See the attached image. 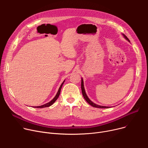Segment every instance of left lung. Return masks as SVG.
I'll return each instance as SVG.
<instances>
[{
  "label": "left lung",
  "mask_w": 148,
  "mask_h": 148,
  "mask_svg": "<svg viewBox=\"0 0 148 148\" xmlns=\"http://www.w3.org/2000/svg\"><path fill=\"white\" fill-rule=\"evenodd\" d=\"M123 36H124V38H125L127 40H128V41H130L129 39L124 34H122ZM81 87H82V94H83V96L84 97V98L85 99V100L86 101L88 102V103H89L90 106H92V107H96V108H110V107H106V106H99L98 104H96L95 103H93L92 101H91L89 99V98L88 97L86 94V92H85V90H84V84H83V79L82 78V83H81Z\"/></svg>",
  "instance_id": "8db88e82"
}]
</instances>
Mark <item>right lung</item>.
I'll list each match as a JSON object with an SVG mask.
<instances>
[{
	"label": "right lung",
	"mask_w": 148,
	"mask_h": 148,
	"mask_svg": "<svg viewBox=\"0 0 148 148\" xmlns=\"http://www.w3.org/2000/svg\"><path fill=\"white\" fill-rule=\"evenodd\" d=\"M64 82H65V80H64L63 82H62V83L61 84L60 86V88H59V90H58V93L56 94V96L54 97V98L51 101H50V102H49V103H46V104H44V105H42V106H35V107H35V108H44V107H50V106H51L54 102L56 101L57 100V99L58 98V97H59V95H60V90H61V88H62V85H63V84L64 83Z\"/></svg>",
	"instance_id": "right-lung-1"
}]
</instances>
